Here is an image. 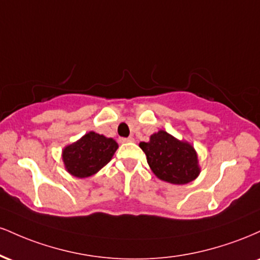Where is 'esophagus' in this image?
<instances>
[{
	"mask_svg": "<svg viewBox=\"0 0 260 260\" xmlns=\"http://www.w3.org/2000/svg\"><path fill=\"white\" fill-rule=\"evenodd\" d=\"M120 142L122 143H128V142H134L133 137H128V138H121Z\"/></svg>",
	"mask_w": 260,
	"mask_h": 260,
	"instance_id": "esophagus-1",
	"label": "esophagus"
}]
</instances>
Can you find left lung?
I'll use <instances>...</instances> for the list:
<instances>
[{"mask_svg": "<svg viewBox=\"0 0 260 260\" xmlns=\"http://www.w3.org/2000/svg\"><path fill=\"white\" fill-rule=\"evenodd\" d=\"M139 147L147 155L151 171L157 178L172 184H186L201 174L198 154L187 140L160 129L150 136L149 142H140Z\"/></svg>", "mask_w": 260, "mask_h": 260, "instance_id": "left-lung-1", "label": "left lung"}]
</instances>
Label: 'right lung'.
<instances>
[{
  "instance_id": "right-lung-1",
  "label": "right lung",
  "mask_w": 260,
  "mask_h": 260,
  "mask_svg": "<svg viewBox=\"0 0 260 260\" xmlns=\"http://www.w3.org/2000/svg\"><path fill=\"white\" fill-rule=\"evenodd\" d=\"M117 149L115 139L90 131L77 142L66 145L62 150V161L68 174L86 178L107 165Z\"/></svg>"
}]
</instances>
